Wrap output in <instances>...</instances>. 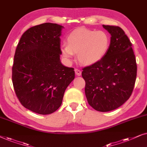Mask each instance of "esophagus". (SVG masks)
Returning a JSON list of instances; mask_svg holds the SVG:
<instances>
[{"mask_svg": "<svg viewBox=\"0 0 147 147\" xmlns=\"http://www.w3.org/2000/svg\"><path fill=\"white\" fill-rule=\"evenodd\" d=\"M75 74L77 76H81V71L79 69H77V68H75Z\"/></svg>", "mask_w": 147, "mask_h": 147, "instance_id": "esophagus-1", "label": "esophagus"}]
</instances>
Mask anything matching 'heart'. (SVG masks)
<instances>
[{
    "instance_id": "heart-1",
    "label": "heart",
    "mask_w": 147,
    "mask_h": 147,
    "mask_svg": "<svg viewBox=\"0 0 147 147\" xmlns=\"http://www.w3.org/2000/svg\"><path fill=\"white\" fill-rule=\"evenodd\" d=\"M68 44H62L64 57L71 58L78 54L79 61L83 65H91L102 59L108 51L110 38L104 31L80 28L72 31L67 37Z\"/></svg>"
}]
</instances>
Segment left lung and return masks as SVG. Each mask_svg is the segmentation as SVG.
Masks as SVG:
<instances>
[{
    "mask_svg": "<svg viewBox=\"0 0 147 147\" xmlns=\"http://www.w3.org/2000/svg\"><path fill=\"white\" fill-rule=\"evenodd\" d=\"M111 35L108 51L102 59L83 68L89 104L99 111H109L124 104L134 89L137 72L132 44L122 28L103 25Z\"/></svg>",
    "mask_w": 147,
    "mask_h": 147,
    "instance_id": "obj_1",
    "label": "left lung"
}]
</instances>
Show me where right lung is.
Masks as SVG:
<instances>
[{"label":"right lung","instance_id":"add662e5","mask_svg":"<svg viewBox=\"0 0 147 147\" xmlns=\"http://www.w3.org/2000/svg\"><path fill=\"white\" fill-rule=\"evenodd\" d=\"M62 25L45 23L27 29L17 45L12 81L17 98L39 114L54 112L75 79L73 68L62 65L60 56Z\"/></svg>","mask_w":147,"mask_h":147}]
</instances>
